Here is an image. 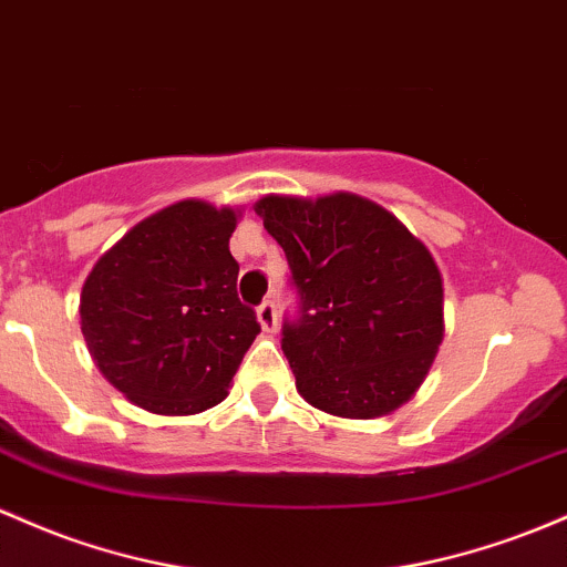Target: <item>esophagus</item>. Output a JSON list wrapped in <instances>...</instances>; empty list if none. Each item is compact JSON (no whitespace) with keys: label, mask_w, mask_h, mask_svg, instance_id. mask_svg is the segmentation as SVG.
<instances>
[{"label":"esophagus","mask_w":567,"mask_h":567,"mask_svg":"<svg viewBox=\"0 0 567 567\" xmlns=\"http://www.w3.org/2000/svg\"><path fill=\"white\" fill-rule=\"evenodd\" d=\"M258 322H260V328H264L266 333L277 331V307H274V301L260 303V307H258Z\"/></svg>","instance_id":"1"}]
</instances>
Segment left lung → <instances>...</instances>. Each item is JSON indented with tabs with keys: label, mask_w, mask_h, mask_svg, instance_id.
I'll return each instance as SVG.
<instances>
[{
	"label": "left lung",
	"mask_w": 567,
	"mask_h": 567,
	"mask_svg": "<svg viewBox=\"0 0 567 567\" xmlns=\"http://www.w3.org/2000/svg\"><path fill=\"white\" fill-rule=\"evenodd\" d=\"M255 213L285 250L298 296L282 322L298 393L350 420L409 401L444 339V288L427 247L352 193L266 196Z\"/></svg>",
	"instance_id": "1"
}]
</instances>
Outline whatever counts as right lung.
<instances>
[{
  "instance_id": "obj_1",
  "label": "right lung",
  "mask_w": 567,
  "mask_h": 567,
  "mask_svg": "<svg viewBox=\"0 0 567 567\" xmlns=\"http://www.w3.org/2000/svg\"><path fill=\"white\" fill-rule=\"evenodd\" d=\"M234 209L179 202L96 260L80 328L99 371L136 406L196 414L228 395L260 322L239 301Z\"/></svg>"
}]
</instances>
